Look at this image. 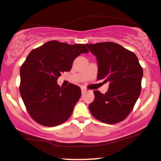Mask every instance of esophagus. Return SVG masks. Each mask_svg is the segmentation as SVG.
I'll list each match as a JSON object with an SVG mask.
<instances>
[{
  "label": "esophagus",
  "mask_w": 161,
  "mask_h": 161,
  "mask_svg": "<svg viewBox=\"0 0 161 161\" xmlns=\"http://www.w3.org/2000/svg\"><path fill=\"white\" fill-rule=\"evenodd\" d=\"M81 91H82V94H85L86 92V88H81Z\"/></svg>",
  "instance_id": "34e87169"
}]
</instances>
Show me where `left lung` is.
<instances>
[{
    "label": "left lung",
    "mask_w": 161,
    "mask_h": 161,
    "mask_svg": "<svg viewBox=\"0 0 161 161\" xmlns=\"http://www.w3.org/2000/svg\"><path fill=\"white\" fill-rule=\"evenodd\" d=\"M97 57V79L110 82L105 94L94 91L90 112L97 120L115 124L124 120L133 109L142 90L143 69L133 52L114 42L87 44Z\"/></svg>",
    "instance_id": "8db88e82"
}]
</instances>
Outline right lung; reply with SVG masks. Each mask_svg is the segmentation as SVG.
<instances>
[{"mask_svg":"<svg viewBox=\"0 0 161 161\" xmlns=\"http://www.w3.org/2000/svg\"><path fill=\"white\" fill-rule=\"evenodd\" d=\"M88 52L83 44L70 45L50 41L29 53L20 67L19 92L26 110L36 123L56 126L70 117L81 89L72 83L64 88L57 80L62 73L71 69L79 54Z\"/></svg>","mask_w":161,"mask_h":161,"instance_id":"add662e5","label":"right lung"}]
</instances>
